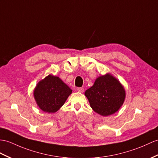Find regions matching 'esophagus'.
<instances>
[{"label":"esophagus","instance_id":"1","mask_svg":"<svg viewBox=\"0 0 158 158\" xmlns=\"http://www.w3.org/2000/svg\"><path fill=\"white\" fill-rule=\"evenodd\" d=\"M84 89L83 88H77V91L78 92H84Z\"/></svg>","mask_w":158,"mask_h":158}]
</instances>
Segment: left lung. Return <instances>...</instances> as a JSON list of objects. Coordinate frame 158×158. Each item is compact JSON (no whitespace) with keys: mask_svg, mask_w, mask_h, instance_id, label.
<instances>
[{"mask_svg":"<svg viewBox=\"0 0 158 158\" xmlns=\"http://www.w3.org/2000/svg\"><path fill=\"white\" fill-rule=\"evenodd\" d=\"M84 94L94 112L104 117L118 111L125 98L124 87L110 74L99 76Z\"/></svg>","mask_w":158,"mask_h":158,"instance_id":"obj_1","label":"left lung"}]
</instances>
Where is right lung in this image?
<instances>
[{"label": "right lung", "instance_id": "right-lung-1", "mask_svg": "<svg viewBox=\"0 0 158 158\" xmlns=\"http://www.w3.org/2000/svg\"><path fill=\"white\" fill-rule=\"evenodd\" d=\"M72 92L59 77L49 74L37 83L33 95L40 109L53 113L64 105Z\"/></svg>", "mask_w": 158, "mask_h": 158}]
</instances>
